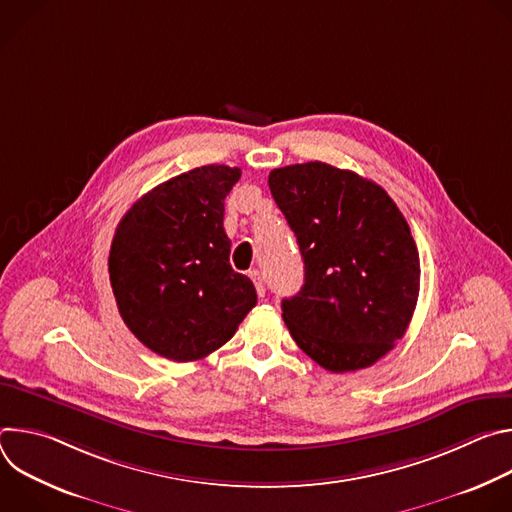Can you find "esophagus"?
Here are the masks:
<instances>
[{"label":"esophagus","mask_w":512,"mask_h":512,"mask_svg":"<svg viewBox=\"0 0 512 512\" xmlns=\"http://www.w3.org/2000/svg\"><path fill=\"white\" fill-rule=\"evenodd\" d=\"M249 275H251V279H253V283H255L257 294L263 298V296H265V285H263V277H261V273H259L257 269H253V271H249Z\"/></svg>","instance_id":"obj_1"}]
</instances>
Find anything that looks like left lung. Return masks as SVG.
<instances>
[{"label":"left lung","instance_id":"1","mask_svg":"<svg viewBox=\"0 0 512 512\" xmlns=\"http://www.w3.org/2000/svg\"><path fill=\"white\" fill-rule=\"evenodd\" d=\"M294 231L304 285L281 302L296 344L330 373L367 369L403 338L419 296V253L405 216L375 182L324 162L271 170Z\"/></svg>","mask_w":512,"mask_h":512}]
</instances>
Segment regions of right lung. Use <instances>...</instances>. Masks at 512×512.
I'll return each mask as SVG.
<instances>
[{"label": "right lung", "mask_w": 512, "mask_h": 512, "mask_svg": "<svg viewBox=\"0 0 512 512\" xmlns=\"http://www.w3.org/2000/svg\"><path fill=\"white\" fill-rule=\"evenodd\" d=\"M239 178V168H194L143 194L117 225L109 279L119 314L168 360L221 348L257 304L253 281L229 263L223 227L225 198Z\"/></svg>", "instance_id": "right-lung-1"}]
</instances>
